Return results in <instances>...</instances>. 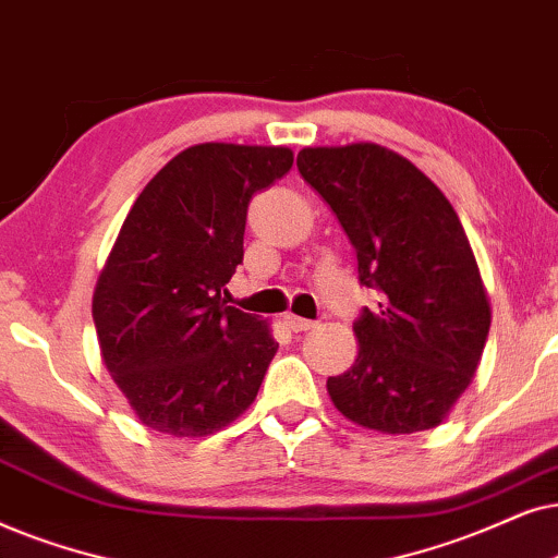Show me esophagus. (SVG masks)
Returning <instances> with one entry per match:
<instances>
[{
    "instance_id": "1",
    "label": "esophagus",
    "mask_w": 558,
    "mask_h": 558,
    "mask_svg": "<svg viewBox=\"0 0 558 558\" xmlns=\"http://www.w3.org/2000/svg\"><path fill=\"white\" fill-rule=\"evenodd\" d=\"M283 322H286V326H288V329H291V331H295V333H299V331H308V329H314V322H308V318H301V316H293V314H288L286 318H283Z\"/></svg>"
}]
</instances>
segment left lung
Wrapping results in <instances>:
<instances>
[{
    "label": "left lung",
    "instance_id": "left-lung-1",
    "mask_svg": "<svg viewBox=\"0 0 558 558\" xmlns=\"http://www.w3.org/2000/svg\"><path fill=\"white\" fill-rule=\"evenodd\" d=\"M299 170L380 293L354 322L360 354L326 388L339 413L383 434L439 426L477 373L489 301L454 206L411 160L375 143L303 147Z\"/></svg>",
    "mask_w": 558,
    "mask_h": 558
}]
</instances>
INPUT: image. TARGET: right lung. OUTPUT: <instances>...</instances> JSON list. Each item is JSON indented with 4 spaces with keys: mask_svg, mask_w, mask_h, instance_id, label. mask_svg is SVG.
Segmentation results:
<instances>
[{
    "mask_svg": "<svg viewBox=\"0 0 558 558\" xmlns=\"http://www.w3.org/2000/svg\"><path fill=\"white\" fill-rule=\"evenodd\" d=\"M293 166L288 147L204 143L137 196L94 291L104 365L147 428L209 436L247 411L278 341L227 306L247 206Z\"/></svg>",
    "mask_w": 558,
    "mask_h": 558,
    "instance_id": "right-lung-1",
    "label": "right lung"
}]
</instances>
